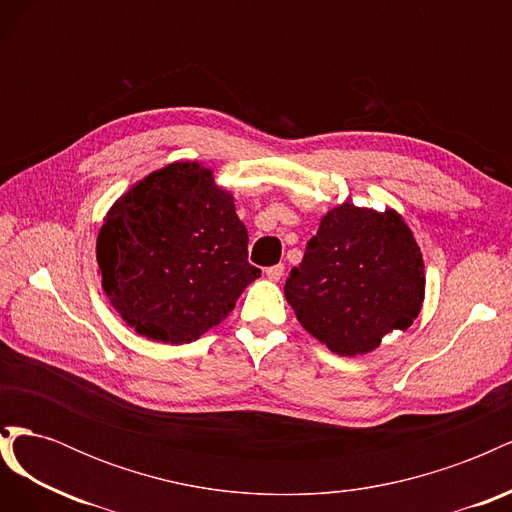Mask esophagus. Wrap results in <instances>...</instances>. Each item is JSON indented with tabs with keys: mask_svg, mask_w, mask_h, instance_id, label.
I'll return each mask as SVG.
<instances>
[{
	"mask_svg": "<svg viewBox=\"0 0 512 512\" xmlns=\"http://www.w3.org/2000/svg\"><path fill=\"white\" fill-rule=\"evenodd\" d=\"M265 275L269 277L271 282L282 280V275H284V265H273V267H269V269L265 271Z\"/></svg>",
	"mask_w": 512,
	"mask_h": 512,
	"instance_id": "esophagus-1",
	"label": "esophagus"
}]
</instances>
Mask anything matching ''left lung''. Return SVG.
Wrapping results in <instances>:
<instances>
[{"label": "left lung", "mask_w": 512, "mask_h": 512, "mask_svg": "<svg viewBox=\"0 0 512 512\" xmlns=\"http://www.w3.org/2000/svg\"><path fill=\"white\" fill-rule=\"evenodd\" d=\"M301 327L339 356L406 331L425 301V262L395 209L337 205L320 220L284 286Z\"/></svg>", "instance_id": "8db88e82"}]
</instances>
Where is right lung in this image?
<instances>
[{
	"mask_svg": "<svg viewBox=\"0 0 512 512\" xmlns=\"http://www.w3.org/2000/svg\"><path fill=\"white\" fill-rule=\"evenodd\" d=\"M96 258L102 288L138 335L190 344L232 312L260 269L247 262L235 198L200 162H173L108 209Z\"/></svg>",
	"mask_w": 512,
	"mask_h": 512,
	"instance_id": "add662e5",
	"label": "right lung"
}]
</instances>
